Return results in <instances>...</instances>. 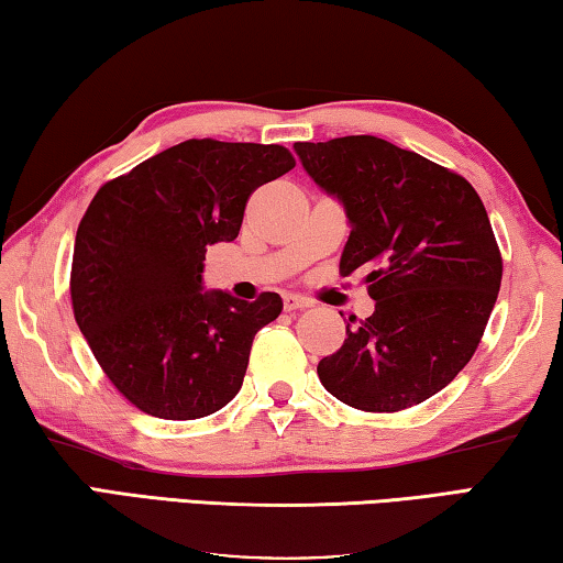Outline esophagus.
<instances>
[{"instance_id":"34e87169","label":"esophagus","mask_w":563,"mask_h":563,"mask_svg":"<svg viewBox=\"0 0 563 563\" xmlns=\"http://www.w3.org/2000/svg\"><path fill=\"white\" fill-rule=\"evenodd\" d=\"M309 307L311 301L307 297H299V294H287V297H284V311H299Z\"/></svg>"}]
</instances>
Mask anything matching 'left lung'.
<instances>
[{
	"label": "left lung",
	"instance_id": "8db88e82",
	"mask_svg": "<svg viewBox=\"0 0 563 563\" xmlns=\"http://www.w3.org/2000/svg\"><path fill=\"white\" fill-rule=\"evenodd\" d=\"M294 151L346 207L339 269L366 274L376 301L319 361L323 388L366 412L418 406L467 366L495 309L501 254L485 205L462 175L376 135Z\"/></svg>",
	"mask_w": 563,
	"mask_h": 563
}]
</instances>
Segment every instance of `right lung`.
Masks as SVG:
<instances>
[{"label": "right lung", "instance_id": "1", "mask_svg": "<svg viewBox=\"0 0 563 563\" xmlns=\"http://www.w3.org/2000/svg\"><path fill=\"white\" fill-rule=\"evenodd\" d=\"M294 165L284 145L192 137L98 187L76 232L71 307L137 410L197 420L240 393L254 333L282 299L202 291L205 252L236 240L252 192Z\"/></svg>", "mask_w": 563, "mask_h": 563}]
</instances>
